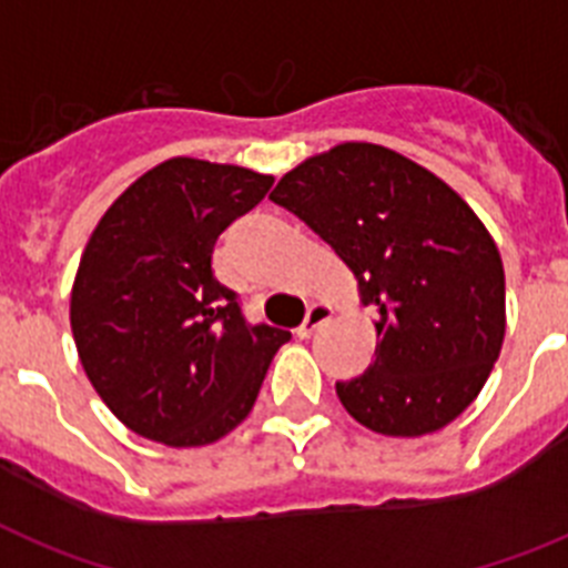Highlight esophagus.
<instances>
[{"mask_svg":"<svg viewBox=\"0 0 568 568\" xmlns=\"http://www.w3.org/2000/svg\"><path fill=\"white\" fill-rule=\"evenodd\" d=\"M328 317H332V306H328V303H312L306 312V321L300 323L297 337H312Z\"/></svg>","mask_w":568,"mask_h":568,"instance_id":"esophagus-1","label":"esophagus"}]
</instances>
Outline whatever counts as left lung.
<instances>
[{
    "mask_svg": "<svg viewBox=\"0 0 568 568\" xmlns=\"http://www.w3.org/2000/svg\"><path fill=\"white\" fill-rule=\"evenodd\" d=\"M271 202L335 247L378 312L375 361L335 384L346 413L402 438L465 413L505 337L503 260L468 202L402 152L361 141L294 166Z\"/></svg>",
    "mask_w": 568,
    "mask_h": 568,
    "instance_id": "1",
    "label": "left lung"
}]
</instances>
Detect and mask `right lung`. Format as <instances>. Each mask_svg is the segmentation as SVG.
<instances>
[{
  "mask_svg": "<svg viewBox=\"0 0 568 568\" xmlns=\"http://www.w3.org/2000/svg\"><path fill=\"white\" fill-rule=\"evenodd\" d=\"M271 184L247 166L179 155L132 181L89 236L71 332L92 387L138 436L170 447L227 436L292 337L245 323L211 268L219 233Z\"/></svg>",
  "mask_w": 568,
  "mask_h": 568,
  "instance_id": "1",
  "label": "right lung"
}]
</instances>
